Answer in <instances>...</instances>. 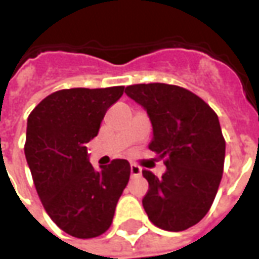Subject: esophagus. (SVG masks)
I'll use <instances>...</instances> for the list:
<instances>
[{
	"instance_id": "esophagus-1",
	"label": "esophagus",
	"mask_w": 259,
	"mask_h": 259,
	"mask_svg": "<svg viewBox=\"0 0 259 259\" xmlns=\"http://www.w3.org/2000/svg\"><path fill=\"white\" fill-rule=\"evenodd\" d=\"M130 174H132V176H140L141 168L140 166H137V165H135V163H132V165H130Z\"/></svg>"
}]
</instances>
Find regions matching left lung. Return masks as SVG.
Returning <instances> with one entry per match:
<instances>
[{"instance_id":"1","label":"left lung","mask_w":259,"mask_h":259,"mask_svg":"<svg viewBox=\"0 0 259 259\" xmlns=\"http://www.w3.org/2000/svg\"><path fill=\"white\" fill-rule=\"evenodd\" d=\"M124 93L147 111L152 124L148 147L166 165L161 178L143 170L148 182L143 198L147 215L169 232L194 226L209 211L222 179L226 144L218 115L179 85L135 84Z\"/></svg>"}]
</instances>
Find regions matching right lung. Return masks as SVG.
Segmentation results:
<instances>
[{
	"label": "right lung",
	"instance_id": "1",
	"mask_svg": "<svg viewBox=\"0 0 259 259\" xmlns=\"http://www.w3.org/2000/svg\"><path fill=\"white\" fill-rule=\"evenodd\" d=\"M123 91V85L55 91L27 119L25 155L38 197L57 226L77 239L107 232L129 182L126 159L96 170L87 152Z\"/></svg>",
	"mask_w": 259,
	"mask_h": 259
}]
</instances>
